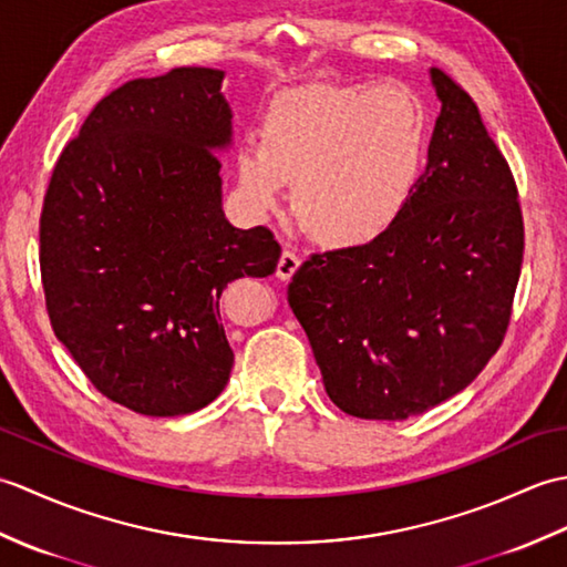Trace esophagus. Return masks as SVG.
I'll use <instances>...</instances> for the list:
<instances>
[{"label": "esophagus", "mask_w": 567, "mask_h": 567, "mask_svg": "<svg viewBox=\"0 0 567 567\" xmlns=\"http://www.w3.org/2000/svg\"><path fill=\"white\" fill-rule=\"evenodd\" d=\"M299 265H302V258H299L295 250H282V256H280V262H277L275 275L280 277V280H290V277L297 272Z\"/></svg>", "instance_id": "esophagus-1"}]
</instances>
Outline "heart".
Returning <instances> with one entry per match:
<instances>
[{
	"label": "heart",
	"instance_id": "heart-1",
	"mask_svg": "<svg viewBox=\"0 0 567 567\" xmlns=\"http://www.w3.org/2000/svg\"><path fill=\"white\" fill-rule=\"evenodd\" d=\"M426 143V110L404 84H305L268 104L256 146L236 151V183L258 214L292 185L299 226L321 246L355 248L400 221Z\"/></svg>",
	"mask_w": 567,
	"mask_h": 567
}]
</instances>
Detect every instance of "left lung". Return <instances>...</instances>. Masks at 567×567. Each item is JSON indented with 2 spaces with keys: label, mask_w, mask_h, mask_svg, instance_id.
Listing matches in <instances>:
<instances>
[{
  "label": "left lung",
  "mask_w": 567,
  "mask_h": 567,
  "mask_svg": "<svg viewBox=\"0 0 567 567\" xmlns=\"http://www.w3.org/2000/svg\"><path fill=\"white\" fill-rule=\"evenodd\" d=\"M429 163L388 234L311 252L287 287L341 412L402 421L465 390L499 351L524 260L512 167L473 97L431 70Z\"/></svg>",
  "instance_id": "obj_1"
}]
</instances>
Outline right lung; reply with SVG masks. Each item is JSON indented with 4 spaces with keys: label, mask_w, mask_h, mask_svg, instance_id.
<instances>
[{
    "label": "right lung",
    "mask_w": 567,
    "mask_h": 567,
    "mask_svg": "<svg viewBox=\"0 0 567 567\" xmlns=\"http://www.w3.org/2000/svg\"><path fill=\"white\" fill-rule=\"evenodd\" d=\"M224 72L175 68L106 94L48 183L39 262L51 327L87 380L146 416L207 406L231 375L219 297L280 260L221 212Z\"/></svg>",
    "instance_id": "add662e5"
}]
</instances>
